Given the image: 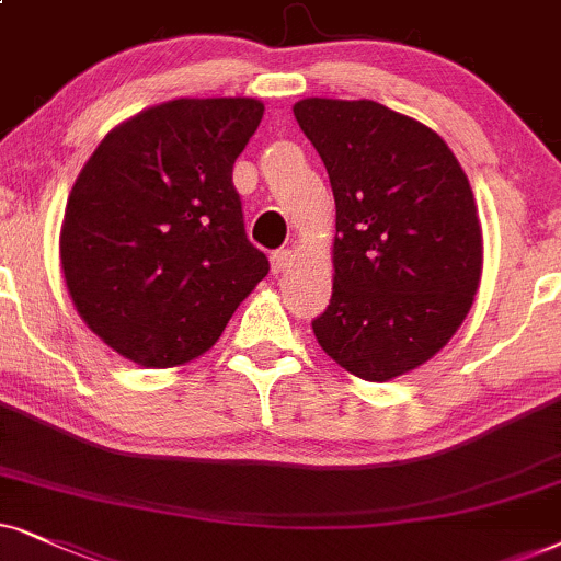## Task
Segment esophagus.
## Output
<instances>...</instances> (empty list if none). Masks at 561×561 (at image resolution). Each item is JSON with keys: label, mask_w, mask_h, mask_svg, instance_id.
Wrapping results in <instances>:
<instances>
[{"label": "esophagus", "mask_w": 561, "mask_h": 561, "mask_svg": "<svg viewBox=\"0 0 561 561\" xmlns=\"http://www.w3.org/2000/svg\"><path fill=\"white\" fill-rule=\"evenodd\" d=\"M289 264H293V251H289V248H279V251L272 253V272L274 274L287 272Z\"/></svg>", "instance_id": "34e87169"}]
</instances>
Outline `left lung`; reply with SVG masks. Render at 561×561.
I'll use <instances>...</instances> for the list:
<instances>
[{
    "label": "left lung",
    "mask_w": 561,
    "mask_h": 561,
    "mask_svg": "<svg viewBox=\"0 0 561 561\" xmlns=\"http://www.w3.org/2000/svg\"><path fill=\"white\" fill-rule=\"evenodd\" d=\"M293 111L336 202L316 339L357 378L391 380L443 350L471 310L481 228L469 179L435 131L375 101L305 98Z\"/></svg>",
    "instance_id": "left-lung-1"
}]
</instances>
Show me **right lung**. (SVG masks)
Segmentation results:
<instances>
[{"label":"right lung","instance_id":"right-lung-1","mask_svg":"<svg viewBox=\"0 0 561 561\" xmlns=\"http://www.w3.org/2000/svg\"><path fill=\"white\" fill-rule=\"evenodd\" d=\"M261 116L253 98L168 101L116 126L77 175L61 272L82 321L126 359L198 357L268 274L232 183Z\"/></svg>","mask_w":561,"mask_h":561}]
</instances>
